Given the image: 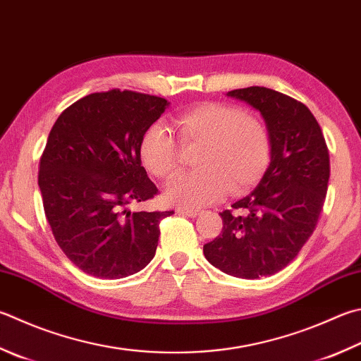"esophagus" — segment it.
Segmentation results:
<instances>
[{"label":"esophagus","mask_w":361,"mask_h":361,"mask_svg":"<svg viewBox=\"0 0 361 361\" xmlns=\"http://www.w3.org/2000/svg\"><path fill=\"white\" fill-rule=\"evenodd\" d=\"M178 214L185 215V216H198L201 214V210L200 209H188V207H178Z\"/></svg>","instance_id":"34e87169"}]
</instances>
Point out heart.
I'll return each mask as SVG.
<instances>
[{
	"mask_svg": "<svg viewBox=\"0 0 361 361\" xmlns=\"http://www.w3.org/2000/svg\"><path fill=\"white\" fill-rule=\"evenodd\" d=\"M179 142L171 132L155 124L141 140L140 155L149 171L173 179L183 161V149L196 155V169L166 188V198L180 206L200 207L226 193L239 195L255 187L271 157V138L265 122L240 106L204 102L182 111L174 121Z\"/></svg>",
	"mask_w": 361,
	"mask_h": 361,
	"instance_id": "b5f03b06",
	"label": "heart"
}]
</instances>
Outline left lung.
Segmentation results:
<instances>
[{
    "mask_svg": "<svg viewBox=\"0 0 361 361\" xmlns=\"http://www.w3.org/2000/svg\"><path fill=\"white\" fill-rule=\"evenodd\" d=\"M259 110L271 138L270 165L253 192L220 214L223 229L204 245L206 259L228 275H275L316 229L330 178V155L310 108L269 87L228 92Z\"/></svg>",
    "mask_w": 361,
    "mask_h": 361,
    "instance_id": "left-lung-1",
    "label": "left lung"
}]
</instances>
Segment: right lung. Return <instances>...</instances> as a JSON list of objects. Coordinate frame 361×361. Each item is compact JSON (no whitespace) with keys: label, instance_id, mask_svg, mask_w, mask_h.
<instances>
[{"label":"right lung","instance_id":"right-lung-1","mask_svg":"<svg viewBox=\"0 0 361 361\" xmlns=\"http://www.w3.org/2000/svg\"><path fill=\"white\" fill-rule=\"evenodd\" d=\"M168 106L157 96L111 90L67 106L39 163V188L54 240L85 274L118 280L152 261L160 221L130 212L159 193L141 165V140Z\"/></svg>","mask_w":361,"mask_h":361}]
</instances>
